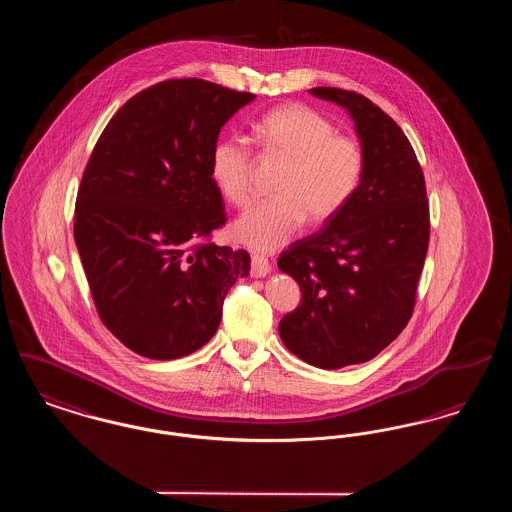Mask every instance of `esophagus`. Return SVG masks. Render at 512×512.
Here are the masks:
<instances>
[{"mask_svg": "<svg viewBox=\"0 0 512 512\" xmlns=\"http://www.w3.org/2000/svg\"><path fill=\"white\" fill-rule=\"evenodd\" d=\"M270 263H268L265 257H261V255H253L251 257V276L253 278H265L270 274Z\"/></svg>", "mask_w": 512, "mask_h": 512, "instance_id": "1", "label": "esophagus"}]
</instances>
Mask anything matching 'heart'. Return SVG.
I'll return each mask as SVG.
<instances>
[{"mask_svg": "<svg viewBox=\"0 0 512 512\" xmlns=\"http://www.w3.org/2000/svg\"><path fill=\"white\" fill-rule=\"evenodd\" d=\"M255 140L288 161L276 199L249 207L232 222V236L255 251L270 253L288 244L305 219L322 224L340 215L365 174V149L336 134L334 122L305 105H280L253 122ZM211 180L220 195L244 207L251 195V149L240 134L222 136L211 149Z\"/></svg>", "mask_w": 512, "mask_h": 512, "instance_id": "obj_1", "label": "heart"}]
</instances>
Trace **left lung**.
I'll list each match as a JSON object with an SVG mask.
<instances>
[{"label":"left lung","mask_w":512,"mask_h":512,"mask_svg":"<svg viewBox=\"0 0 512 512\" xmlns=\"http://www.w3.org/2000/svg\"><path fill=\"white\" fill-rule=\"evenodd\" d=\"M309 92L347 111L365 149V174L340 215L278 259L301 288V305L280 320L278 332L307 365L336 370L374 359L407 326L430 213L424 174L403 130L361 94L326 86Z\"/></svg>","instance_id":"8db88e82"}]
</instances>
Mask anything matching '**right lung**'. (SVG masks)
Wrapping results in <instances>:
<instances>
[{
	"label": "right lung",
	"mask_w": 512,
	"mask_h": 512,
	"mask_svg": "<svg viewBox=\"0 0 512 512\" xmlns=\"http://www.w3.org/2000/svg\"><path fill=\"white\" fill-rule=\"evenodd\" d=\"M255 99L219 84L167 80L128 99L82 176L74 242L99 317L130 351L172 361L211 340L249 253L215 244L224 224L211 180L220 128Z\"/></svg>",
	"instance_id": "right-lung-1"
}]
</instances>
